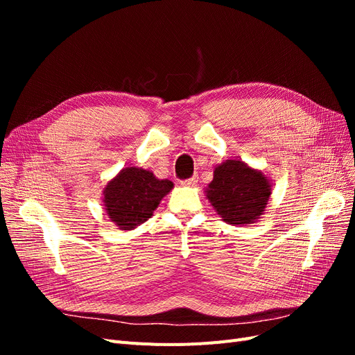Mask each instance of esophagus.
<instances>
[{"label": "esophagus", "instance_id": "1", "mask_svg": "<svg viewBox=\"0 0 355 355\" xmlns=\"http://www.w3.org/2000/svg\"><path fill=\"white\" fill-rule=\"evenodd\" d=\"M197 182H198V176H197V175H194V176L189 178V179H187V180H182L180 184L184 185V187H196V185H197Z\"/></svg>", "mask_w": 355, "mask_h": 355}]
</instances>
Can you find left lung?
Here are the masks:
<instances>
[{
  "mask_svg": "<svg viewBox=\"0 0 355 355\" xmlns=\"http://www.w3.org/2000/svg\"><path fill=\"white\" fill-rule=\"evenodd\" d=\"M206 197L223 222L252 225L261 219L272 194V184L262 170L241 159H225L214 167Z\"/></svg>",
  "mask_w": 355,
  "mask_h": 355,
  "instance_id": "left-lung-1",
  "label": "left lung"
}]
</instances>
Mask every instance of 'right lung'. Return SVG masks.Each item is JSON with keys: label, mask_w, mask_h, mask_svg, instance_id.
Wrapping results in <instances>:
<instances>
[{"label": "right lung", "mask_w": 355, "mask_h": 355, "mask_svg": "<svg viewBox=\"0 0 355 355\" xmlns=\"http://www.w3.org/2000/svg\"><path fill=\"white\" fill-rule=\"evenodd\" d=\"M173 182L142 167H125L103 188V210L121 231H132L153 216Z\"/></svg>", "instance_id": "obj_1"}]
</instances>
